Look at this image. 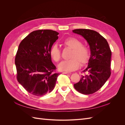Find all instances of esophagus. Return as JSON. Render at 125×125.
<instances>
[{
    "label": "esophagus",
    "mask_w": 125,
    "mask_h": 125,
    "mask_svg": "<svg viewBox=\"0 0 125 125\" xmlns=\"http://www.w3.org/2000/svg\"><path fill=\"white\" fill-rule=\"evenodd\" d=\"M63 74H71V73H67V72H63Z\"/></svg>",
    "instance_id": "1"
}]
</instances>
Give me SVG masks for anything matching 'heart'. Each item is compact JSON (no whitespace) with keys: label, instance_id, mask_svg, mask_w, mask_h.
<instances>
[{"label":"heart","instance_id":"1","mask_svg":"<svg viewBox=\"0 0 125 125\" xmlns=\"http://www.w3.org/2000/svg\"><path fill=\"white\" fill-rule=\"evenodd\" d=\"M63 44L72 49L69 57L71 59L63 60L60 62L58 65L59 70L73 71L78 69L80 64L81 66H83L88 62L90 59V51L88 47L82 45L80 40L75 37H70L64 41ZM50 53L52 59L55 62H58L61 58V52L57 45H54L51 47Z\"/></svg>","mask_w":125,"mask_h":125}]
</instances>
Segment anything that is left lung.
Masks as SVG:
<instances>
[{
    "mask_svg": "<svg viewBox=\"0 0 125 125\" xmlns=\"http://www.w3.org/2000/svg\"><path fill=\"white\" fill-rule=\"evenodd\" d=\"M73 32L84 37L91 51L88 66L83 71L84 74L74 84V88L82 94H91L101 89L110 77L112 52L107 41L98 32L82 29Z\"/></svg>",
    "mask_w": 125,
    "mask_h": 125,
    "instance_id": "1",
    "label": "left lung"
}]
</instances>
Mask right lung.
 I'll return each instance as SVG.
<instances>
[{"mask_svg": "<svg viewBox=\"0 0 125 125\" xmlns=\"http://www.w3.org/2000/svg\"><path fill=\"white\" fill-rule=\"evenodd\" d=\"M59 33L50 30L34 31L21 41L15 58L17 80L32 95L41 96L54 89L59 73L50 51Z\"/></svg>", "mask_w": 125, "mask_h": 125, "instance_id": "1", "label": "right lung"}]
</instances>
